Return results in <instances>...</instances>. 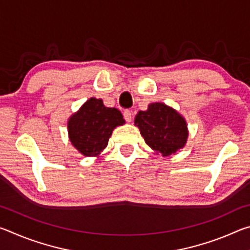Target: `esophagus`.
Here are the masks:
<instances>
[{"label":"esophagus","instance_id":"obj_1","mask_svg":"<svg viewBox=\"0 0 250 250\" xmlns=\"http://www.w3.org/2000/svg\"><path fill=\"white\" fill-rule=\"evenodd\" d=\"M124 118L126 122H131V120H132V112L130 110H125L124 112Z\"/></svg>","mask_w":250,"mask_h":250}]
</instances>
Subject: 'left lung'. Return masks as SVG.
<instances>
[{"instance_id":"8db88e82","label":"left lung","mask_w":250,"mask_h":250,"mask_svg":"<svg viewBox=\"0 0 250 250\" xmlns=\"http://www.w3.org/2000/svg\"><path fill=\"white\" fill-rule=\"evenodd\" d=\"M145 141L156 154L170 156L183 149L188 138L185 118L174 108L163 103H152L146 111H139L134 118Z\"/></svg>"}]
</instances>
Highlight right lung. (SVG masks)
Masks as SVG:
<instances>
[{"label":"right lung","mask_w":250,"mask_h":250,"mask_svg":"<svg viewBox=\"0 0 250 250\" xmlns=\"http://www.w3.org/2000/svg\"><path fill=\"white\" fill-rule=\"evenodd\" d=\"M125 121L117 108H108L103 99L91 97L67 122L71 145L84 156H98L108 146L112 131Z\"/></svg>","instance_id":"obj_1"}]
</instances>
